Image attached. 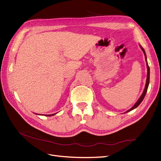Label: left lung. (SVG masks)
Wrapping results in <instances>:
<instances>
[{
    "instance_id": "8db88e82",
    "label": "left lung",
    "mask_w": 161,
    "mask_h": 161,
    "mask_svg": "<svg viewBox=\"0 0 161 161\" xmlns=\"http://www.w3.org/2000/svg\"><path fill=\"white\" fill-rule=\"evenodd\" d=\"M140 47L141 48L142 50V51L144 53V55H145V60H146V64H147V80H146V84H145V89L143 90V92H142V95L141 96V97H139V99L137 100V102H136L135 103V104L131 108H130V109H129L128 111H127L125 113H127V112H129L130 111H132L133 109H135L137 108V107L140 105V103L142 102V101L143 100L145 95H146V93L147 92V89H148V84H149V80H150V68H149V66H148V63H147V56H146V53H145V50L142 48V47L140 45Z\"/></svg>"
}]
</instances>
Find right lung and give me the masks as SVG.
Instances as JSON below:
<instances>
[{"label": "right lung", "mask_w": 161, "mask_h": 161, "mask_svg": "<svg viewBox=\"0 0 161 161\" xmlns=\"http://www.w3.org/2000/svg\"><path fill=\"white\" fill-rule=\"evenodd\" d=\"M36 114V115H38V114ZM56 114H51V115H44L45 116H53V115H56Z\"/></svg>", "instance_id": "obj_1"}]
</instances>
